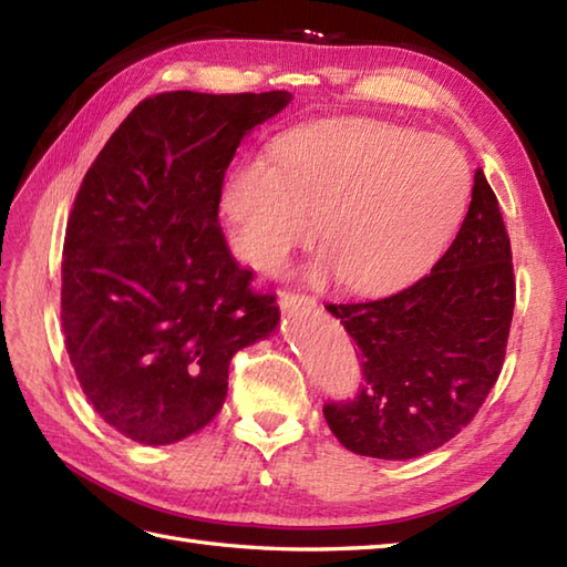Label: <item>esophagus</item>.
<instances>
[{
    "instance_id": "esophagus-1",
    "label": "esophagus",
    "mask_w": 567,
    "mask_h": 567,
    "mask_svg": "<svg viewBox=\"0 0 567 567\" xmlns=\"http://www.w3.org/2000/svg\"><path fill=\"white\" fill-rule=\"evenodd\" d=\"M280 307L287 311L309 309V307H315V297L299 295V292H285V295H280Z\"/></svg>"
}]
</instances>
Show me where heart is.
I'll return each instance as SVG.
<instances>
[{"mask_svg": "<svg viewBox=\"0 0 567 567\" xmlns=\"http://www.w3.org/2000/svg\"><path fill=\"white\" fill-rule=\"evenodd\" d=\"M228 177L224 212L240 258L268 275L319 234L311 277L353 292L424 275L463 221L470 173L445 138L372 118H329L275 143ZM322 226H318V221Z\"/></svg>", "mask_w": 567, "mask_h": 567, "instance_id": "heart-1", "label": "heart"}]
</instances>
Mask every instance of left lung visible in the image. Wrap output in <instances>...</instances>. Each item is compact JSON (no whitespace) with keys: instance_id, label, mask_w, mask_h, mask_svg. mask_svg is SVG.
Masks as SVG:
<instances>
[{"instance_id":"1","label":"left lung","mask_w":567,"mask_h":567,"mask_svg":"<svg viewBox=\"0 0 567 567\" xmlns=\"http://www.w3.org/2000/svg\"><path fill=\"white\" fill-rule=\"evenodd\" d=\"M514 265L499 202L475 173L451 248L406 290L327 305L358 346L363 382L323 416L348 451L409 461L457 436L504 365L514 317Z\"/></svg>"}]
</instances>
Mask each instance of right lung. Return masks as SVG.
I'll use <instances>...</instances> for the list:
<instances>
[{
    "label": "right lung",
    "mask_w": 567,
    "mask_h": 567,
    "mask_svg": "<svg viewBox=\"0 0 567 567\" xmlns=\"http://www.w3.org/2000/svg\"><path fill=\"white\" fill-rule=\"evenodd\" d=\"M292 94L161 92L90 165L63 244L60 323L80 388L106 424L165 445L219 414L231 358L280 321L219 226L240 138Z\"/></svg>",
    "instance_id": "add662e5"
}]
</instances>
